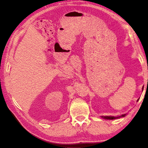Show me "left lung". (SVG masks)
<instances>
[{"label": "left lung", "mask_w": 148, "mask_h": 148, "mask_svg": "<svg viewBox=\"0 0 148 148\" xmlns=\"http://www.w3.org/2000/svg\"><path fill=\"white\" fill-rule=\"evenodd\" d=\"M137 101H138V100H137ZM125 114H123V115H122L121 116V117H123V116H125ZM121 116H118V117H113V116H104V118H106V119H116V118H120Z\"/></svg>", "instance_id": "8db88e82"}]
</instances>
